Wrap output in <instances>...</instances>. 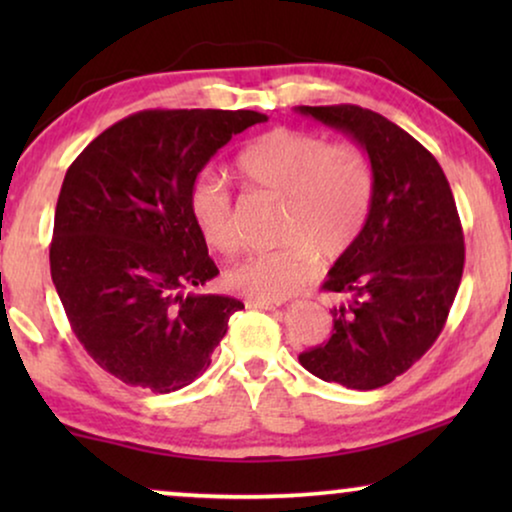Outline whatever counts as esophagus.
Here are the masks:
<instances>
[{
  "mask_svg": "<svg viewBox=\"0 0 512 512\" xmlns=\"http://www.w3.org/2000/svg\"><path fill=\"white\" fill-rule=\"evenodd\" d=\"M247 307H258V310H270V312L277 310L275 303H265V300H247Z\"/></svg>",
  "mask_w": 512,
  "mask_h": 512,
  "instance_id": "1",
  "label": "esophagus"
}]
</instances>
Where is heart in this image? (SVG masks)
I'll list each match as a JSON object with an SVG mask.
<instances>
[{
    "mask_svg": "<svg viewBox=\"0 0 512 512\" xmlns=\"http://www.w3.org/2000/svg\"><path fill=\"white\" fill-rule=\"evenodd\" d=\"M235 177L247 188L282 195L277 240L226 272L233 291L249 300L279 303L314 275V261L333 263L366 226L375 193L373 165L354 144H328L296 128L263 132L235 156ZM195 228L209 247L230 254L240 244L233 195L219 179L202 177L188 195Z\"/></svg>",
    "mask_w": 512,
    "mask_h": 512,
    "instance_id": "1",
    "label": "heart"
}]
</instances>
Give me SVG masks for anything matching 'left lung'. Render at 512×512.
<instances>
[{"mask_svg": "<svg viewBox=\"0 0 512 512\" xmlns=\"http://www.w3.org/2000/svg\"><path fill=\"white\" fill-rule=\"evenodd\" d=\"M298 111L352 135L375 174L366 226L324 282V291L347 298L331 310L333 335L298 361L347 389L384 387L429 352L459 291L466 247L452 188L438 160L375 111Z\"/></svg>", "mask_w": 512, "mask_h": 512, "instance_id": "8db88e82", "label": "left lung"}]
</instances>
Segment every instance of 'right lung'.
I'll return each instance as SVG.
<instances>
[{
	"mask_svg": "<svg viewBox=\"0 0 512 512\" xmlns=\"http://www.w3.org/2000/svg\"><path fill=\"white\" fill-rule=\"evenodd\" d=\"M258 111L146 109L95 137L62 181L51 277L69 326L97 366L170 394L205 373L244 310L193 289L219 275L188 195L202 167Z\"/></svg>",
	"mask_w": 512,
	"mask_h": 512,
	"instance_id": "1",
	"label": "right lung"
}]
</instances>
